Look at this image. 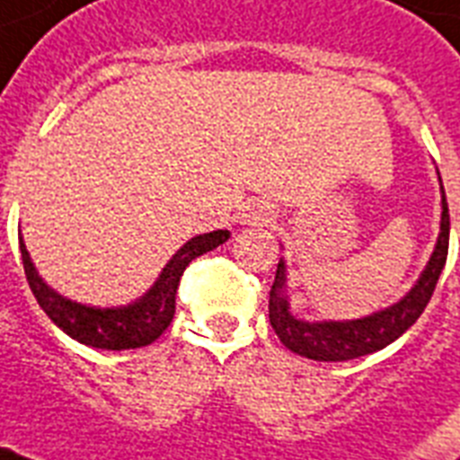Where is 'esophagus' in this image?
Masks as SVG:
<instances>
[{
    "mask_svg": "<svg viewBox=\"0 0 460 460\" xmlns=\"http://www.w3.org/2000/svg\"><path fill=\"white\" fill-rule=\"evenodd\" d=\"M274 219V209L262 200L248 202L243 209H241V222L251 224V226H258V224H270Z\"/></svg>",
    "mask_w": 460,
    "mask_h": 460,
    "instance_id": "34e87169",
    "label": "esophagus"
}]
</instances>
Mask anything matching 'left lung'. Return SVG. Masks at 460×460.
Returning <instances> with one entry per match:
<instances>
[{
	"label": "left lung",
	"instance_id": "left-lung-1",
	"mask_svg": "<svg viewBox=\"0 0 460 460\" xmlns=\"http://www.w3.org/2000/svg\"><path fill=\"white\" fill-rule=\"evenodd\" d=\"M437 179H439V190H442V222H439L435 251L411 291L389 307H382L377 313L365 314L358 320H301L291 313L287 262L279 260L272 291H270V322L288 350L310 358V360H324V363L353 360V358L382 350L385 346L396 341L411 324H415V320L420 317L435 294L439 274L447 265V252H449V205H447L439 172H437Z\"/></svg>",
	"mask_w": 460,
	"mask_h": 460
}]
</instances>
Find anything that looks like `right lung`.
<instances>
[{
    "instance_id": "add662e5",
    "label": "right lung",
    "mask_w": 460,
    "mask_h": 460,
    "mask_svg": "<svg viewBox=\"0 0 460 460\" xmlns=\"http://www.w3.org/2000/svg\"><path fill=\"white\" fill-rule=\"evenodd\" d=\"M229 236L231 234L226 229H217L186 241L179 251L173 252L172 260L159 272L157 281L147 288L146 294L128 305L117 307L85 305V303L71 301L66 296L57 294L32 265L31 252L25 248L21 234H18V243H21L25 279L31 284L32 296L38 298L47 317L78 343H85L93 349L124 350L143 349L162 336V332L173 320L176 288H179L183 270L195 258H200L205 252L215 251L217 245H222L224 241H229Z\"/></svg>"
}]
</instances>
